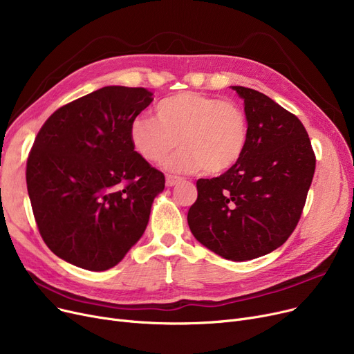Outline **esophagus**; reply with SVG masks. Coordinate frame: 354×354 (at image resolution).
Segmentation results:
<instances>
[{"mask_svg": "<svg viewBox=\"0 0 354 354\" xmlns=\"http://www.w3.org/2000/svg\"><path fill=\"white\" fill-rule=\"evenodd\" d=\"M180 182H182V178H179V176H174V175L166 176V187H169V188L175 187V185H178Z\"/></svg>", "mask_w": 354, "mask_h": 354, "instance_id": "1", "label": "esophagus"}]
</instances>
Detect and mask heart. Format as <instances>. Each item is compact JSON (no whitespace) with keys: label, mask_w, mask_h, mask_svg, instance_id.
<instances>
[{"label":"heart","mask_w":354,"mask_h":354,"mask_svg":"<svg viewBox=\"0 0 354 354\" xmlns=\"http://www.w3.org/2000/svg\"><path fill=\"white\" fill-rule=\"evenodd\" d=\"M130 142L147 162H162L174 149H182L163 165L174 174L205 169L219 175L244 155L248 124L243 109L232 102L196 91H180L160 100L156 119L139 116L129 129Z\"/></svg>","instance_id":"b5f03b06"}]
</instances>
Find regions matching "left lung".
Wrapping results in <instances>:
<instances>
[{"mask_svg":"<svg viewBox=\"0 0 354 354\" xmlns=\"http://www.w3.org/2000/svg\"><path fill=\"white\" fill-rule=\"evenodd\" d=\"M231 88L244 100L245 151L225 174L196 182L188 225L219 257L248 261L281 247L297 227L315 156L299 118L257 90Z\"/></svg>","mask_w":354,"mask_h":354,"instance_id":"left-lung-1","label":"left lung"}]
</instances>
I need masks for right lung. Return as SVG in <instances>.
<instances>
[{
    "label": "right lung",
    "mask_w": 354,
    "mask_h": 354,
    "mask_svg": "<svg viewBox=\"0 0 354 354\" xmlns=\"http://www.w3.org/2000/svg\"><path fill=\"white\" fill-rule=\"evenodd\" d=\"M106 86L47 119L27 160V189L47 247L76 267L118 266L143 235L165 176L133 149L129 129L153 100Z\"/></svg>",
    "instance_id": "add662e5"
}]
</instances>
